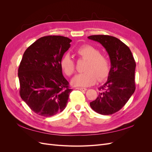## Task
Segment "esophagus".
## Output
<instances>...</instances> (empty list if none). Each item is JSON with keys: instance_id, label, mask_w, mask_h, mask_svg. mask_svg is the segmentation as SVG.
Instances as JSON below:
<instances>
[{"instance_id": "esophagus-1", "label": "esophagus", "mask_w": 152, "mask_h": 152, "mask_svg": "<svg viewBox=\"0 0 152 152\" xmlns=\"http://www.w3.org/2000/svg\"><path fill=\"white\" fill-rule=\"evenodd\" d=\"M76 89L78 90H80V91H87L86 88H82V87H77Z\"/></svg>"}]
</instances>
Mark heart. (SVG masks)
Wrapping results in <instances>:
<instances>
[{"label":"heart","instance_id":"1","mask_svg":"<svg viewBox=\"0 0 152 152\" xmlns=\"http://www.w3.org/2000/svg\"><path fill=\"white\" fill-rule=\"evenodd\" d=\"M76 54L80 58L87 60L83 73L77 74L72 80L73 85L88 87L94 84L97 80L102 81L107 78L110 70V61L106 54L100 53L99 49L89 44L78 48ZM60 66L63 72L71 76L75 71V63L69 54H65L60 60Z\"/></svg>","mask_w":152,"mask_h":152}]
</instances>
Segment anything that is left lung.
Listing matches in <instances>:
<instances>
[{
    "instance_id": "1",
    "label": "left lung",
    "mask_w": 152,
    "mask_h": 152,
    "mask_svg": "<svg viewBox=\"0 0 152 152\" xmlns=\"http://www.w3.org/2000/svg\"><path fill=\"white\" fill-rule=\"evenodd\" d=\"M87 38L103 45L111 62L108 80L99 87L98 98L90 106L99 114L112 115L120 110L134 93L136 62L130 49L115 37L96 35Z\"/></svg>"
}]
</instances>
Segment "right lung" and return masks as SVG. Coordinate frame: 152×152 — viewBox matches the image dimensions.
I'll list each match as a JSON object with an SVG mask.
<instances>
[{"label":"right lung","mask_w":152,"mask_h":152,"mask_svg":"<svg viewBox=\"0 0 152 152\" xmlns=\"http://www.w3.org/2000/svg\"><path fill=\"white\" fill-rule=\"evenodd\" d=\"M72 40L48 35L37 40L26 49L18 68L20 94L30 108L49 117L65 108L72 89L63 77L60 60Z\"/></svg>","instance_id":"1"}]
</instances>
